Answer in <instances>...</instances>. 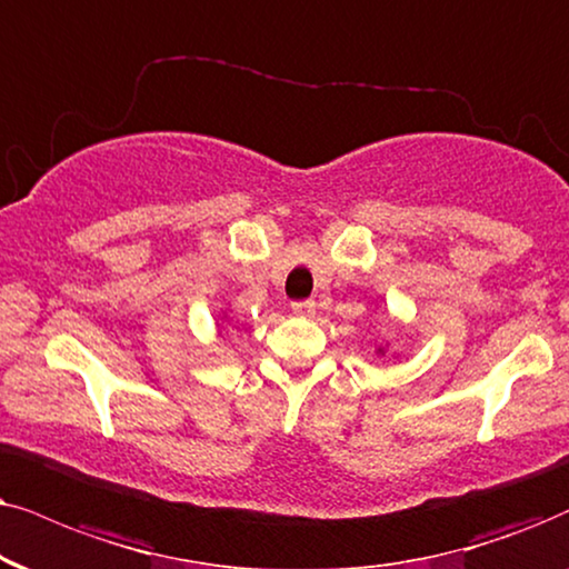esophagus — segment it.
Returning <instances> with one entry per match:
<instances>
[{"label":"esophagus","mask_w":569,"mask_h":569,"mask_svg":"<svg viewBox=\"0 0 569 569\" xmlns=\"http://www.w3.org/2000/svg\"><path fill=\"white\" fill-rule=\"evenodd\" d=\"M291 312L297 315V318H312V315H315V301H312V299L293 301V305H291Z\"/></svg>","instance_id":"1"}]
</instances>
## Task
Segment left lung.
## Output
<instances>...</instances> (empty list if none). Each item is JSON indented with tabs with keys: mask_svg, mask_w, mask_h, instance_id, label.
Returning a JSON list of instances; mask_svg holds the SVG:
<instances>
[{
	"mask_svg": "<svg viewBox=\"0 0 569 569\" xmlns=\"http://www.w3.org/2000/svg\"><path fill=\"white\" fill-rule=\"evenodd\" d=\"M378 355H386V347H378Z\"/></svg>",
	"mask_w": 569,
	"mask_h": 569,
	"instance_id": "obj_1",
	"label": "left lung"
}]
</instances>
